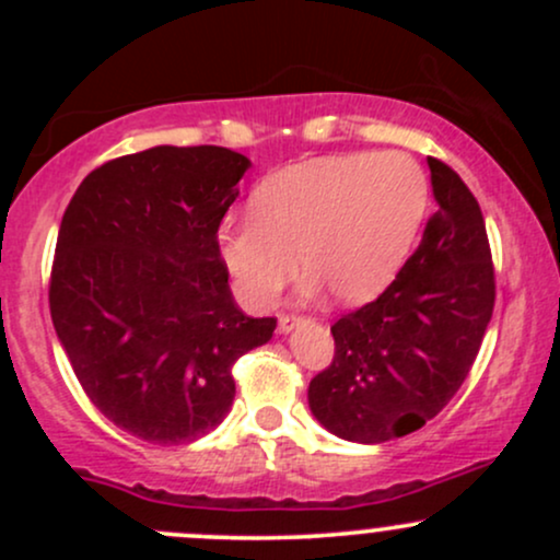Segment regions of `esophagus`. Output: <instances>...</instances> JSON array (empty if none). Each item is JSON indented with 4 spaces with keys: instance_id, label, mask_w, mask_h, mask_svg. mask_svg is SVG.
<instances>
[{
    "instance_id": "1",
    "label": "esophagus",
    "mask_w": 560,
    "mask_h": 560,
    "mask_svg": "<svg viewBox=\"0 0 560 560\" xmlns=\"http://www.w3.org/2000/svg\"><path fill=\"white\" fill-rule=\"evenodd\" d=\"M302 318L298 316H279V334H289L294 326H300Z\"/></svg>"
}]
</instances>
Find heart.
Masks as SVG:
<instances>
[{"label": "heart", "instance_id": "obj_1", "mask_svg": "<svg viewBox=\"0 0 560 560\" xmlns=\"http://www.w3.org/2000/svg\"><path fill=\"white\" fill-rule=\"evenodd\" d=\"M429 208V178L408 152L307 160L253 197V218L226 221L218 253L249 307H266L298 271L339 305L382 294L413 249Z\"/></svg>", "mask_w": 560, "mask_h": 560}]
</instances>
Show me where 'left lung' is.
Segmentation results:
<instances>
[{
	"label": "left lung",
	"instance_id": "left-lung-1",
	"mask_svg": "<svg viewBox=\"0 0 560 560\" xmlns=\"http://www.w3.org/2000/svg\"><path fill=\"white\" fill-rule=\"evenodd\" d=\"M436 213L378 300L331 326L334 361L307 387L339 440L378 445L434 419L471 371L492 318L494 271L479 202L429 158Z\"/></svg>",
	"mask_w": 560,
	"mask_h": 560
}]
</instances>
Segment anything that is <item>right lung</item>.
Here are the masks:
<instances>
[{
  "label": "right lung",
  "mask_w": 560,
  "mask_h": 560,
  "mask_svg": "<svg viewBox=\"0 0 560 560\" xmlns=\"http://www.w3.org/2000/svg\"><path fill=\"white\" fill-rule=\"evenodd\" d=\"M249 160L160 144L83 178L57 234L49 311L73 374L105 419L155 445L226 419L231 365L276 318L236 307L218 226Z\"/></svg>",
  "instance_id": "obj_1"
}]
</instances>
